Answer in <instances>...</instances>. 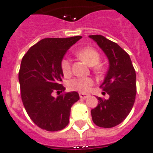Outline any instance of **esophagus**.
I'll return each mask as SVG.
<instances>
[{"instance_id":"obj_1","label":"esophagus","mask_w":153,"mask_h":153,"mask_svg":"<svg viewBox=\"0 0 153 153\" xmlns=\"http://www.w3.org/2000/svg\"><path fill=\"white\" fill-rule=\"evenodd\" d=\"M89 94H82V93H80L79 94V97L80 98H82V99H86L87 97H89Z\"/></svg>"}]
</instances>
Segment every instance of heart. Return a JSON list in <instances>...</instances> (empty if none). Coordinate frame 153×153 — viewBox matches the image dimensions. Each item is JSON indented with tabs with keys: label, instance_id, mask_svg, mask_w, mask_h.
Here are the masks:
<instances>
[{
	"label": "heart",
	"instance_id": "heart-1",
	"mask_svg": "<svg viewBox=\"0 0 153 153\" xmlns=\"http://www.w3.org/2000/svg\"><path fill=\"white\" fill-rule=\"evenodd\" d=\"M76 55L85 61L88 65L94 66L95 70H99L100 66L98 63L100 61V54L93 47H84L76 52ZM61 69L65 76H69L71 72V60L68 58H64L61 61ZM94 85V80L89 77L75 78L69 82L68 86L72 90L86 93L90 87Z\"/></svg>",
	"mask_w": 153,
	"mask_h": 153
}]
</instances>
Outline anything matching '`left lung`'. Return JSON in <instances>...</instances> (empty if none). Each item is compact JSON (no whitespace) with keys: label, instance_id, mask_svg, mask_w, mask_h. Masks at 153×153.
<instances>
[{"label":"left lung","instance_id":"8db88e82","mask_svg":"<svg viewBox=\"0 0 153 153\" xmlns=\"http://www.w3.org/2000/svg\"><path fill=\"white\" fill-rule=\"evenodd\" d=\"M104 51L109 68L100 87L109 95L108 100L98 97V105L91 110L97 126L111 128L121 123L132 109L136 97V73L128 53L115 42L102 35H89Z\"/></svg>","mask_w":153,"mask_h":153}]
</instances>
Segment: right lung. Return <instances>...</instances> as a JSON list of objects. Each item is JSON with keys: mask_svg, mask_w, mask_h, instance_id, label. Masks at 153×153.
<instances>
[{"mask_svg": "<svg viewBox=\"0 0 153 153\" xmlns=\"http://www.w3.org/2000/svg\"><path fill=\"white\" fill-rule=\"evenodd\" d=\"M82 36L44 38L23 56L19 71L21 98L30 120L42 130H61L69 123L71 108L79 100L77 92L60 94L64 74L61 61L67 51Z\"/></svg>", "mask_w": 153, "mask_h": 153, "instance_id": "obj_1", "label": "right lung"}]
</instances>
